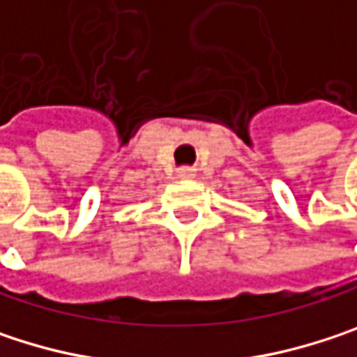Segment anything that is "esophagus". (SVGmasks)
<instances>
[{
  "label": "esophagus",
  "mask_w": 357,
  "mask_h": 357,
  "mask_svg": "<svg viewBox=\"0 0 357 357\" xmlns=\"http://www.w3.org/2000/svg\"><path fill=\"white\" fill-rule=\"evenodd\" d=\"M194 176H196V169L194 167H179L178 169L179 179H192Z\"/></svg>",
  "instance_id": "obj_1"
}]
</instances>
